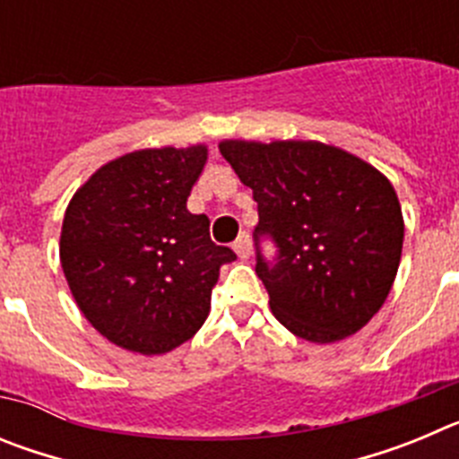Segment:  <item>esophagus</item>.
I'll return each mask as SVG.
<instances>
[{
    "instance_id": "34e87169",
    "label": "esophagus",
    "mask_w": 459,
    "mask_h": 459,
    "mask_svg": "<svg viewBox=\"0 0 459 459\" xmlns=\"http://www.w3.org/2000/svg\"><path fill=\"white\" fill-rule=\"evenodd\" d=\"M234 250H237V255L241 259H248L250 253H253V246H250V237L248 234H241V237L234 241Z\"/></svg>"
}]
</instances>
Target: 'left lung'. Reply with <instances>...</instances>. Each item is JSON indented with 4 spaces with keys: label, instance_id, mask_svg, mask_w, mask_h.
<instances>
[{
    "label": "left lung",
    "instance_id": "obj_1",
    "mask_svg": "<svg viewBox=\"0 0 459 459\" xmlns=\"http://www.w3.org/2000/svg\"><path fill=\"white\" fill-rule=\"evenodd\" d=\"M221 153L257 202L255 271L275 319L322 344L366 326L403 255V209L391 181L322 142L225 140ZM264 238L276 246L273 260L261 253Z\"/></svg>",
    "mask_w": 459,
    "mask_h": 459
}]
</instances>
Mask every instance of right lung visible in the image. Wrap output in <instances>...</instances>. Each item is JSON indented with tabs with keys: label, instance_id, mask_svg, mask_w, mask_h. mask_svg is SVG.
Returning a JSON list of instances; mask_svg holds the SVG:
<instances>
[{
	"label": "right lung",
	"instance_id": "add662e5",
	"mask_svg": "<svg viewBox=\"0 0 459 459\" xmlns=\"http://www.w3.org/2000/svg\"><path fill=\"white\" fill-rule=\"evenodd\" d=\"M206 147L142 149L103 165L73 195L59 257L73 299L100 335L152 356L193 338L234 250L186 209Z\"/></svg>",
	"mask_w": 459,
	"mask_h": 459
}]
</instances>
